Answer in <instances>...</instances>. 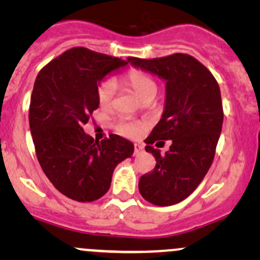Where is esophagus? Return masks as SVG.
Here are the masks:
<instances>
[{"label":"esophagus","instance_id":"obj_1","mask_svg":"<svg viewBox=\"0 0 260 260\" xmlns=\"http://www.w3.org/2000/svg\"><path fill=\"white\" fill-rule=\"evenodd\" d=\"M142 151H143V147H142V145H139V144H134V155H136V156H137V155H139L140 153H142Z\"/></svg>","mask_w":260,"mask_h":260}]
</instances>
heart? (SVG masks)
I'll use <instances>...</instances> for the list:
<instances>
[{
  "label": "heart",
  "mask_w": 260,
  "mask_h": 260,
  "mask_svg": "<svg viewBox=\"0 0 260 260\" xmlns=\"http://www.w3.org/2000/svg\"><path fill=\"white\" fill-rule=\"evenodd\" d=\"M124 80L142 100L147 99L149 96H155V94H156V83L147 73L140 72V71H131L124 77ZM115 92L116 84L113 80L106 79L103 83H100L99 88H98V101H99L100 106L109 107L111 105L113 98H115ZM116 129L122 136L128 137V138H136L142 134L143 124L139 122L121 121L116 126Z\"/></svg>",
  "instance_id": "obj_1"
}]
</instances>
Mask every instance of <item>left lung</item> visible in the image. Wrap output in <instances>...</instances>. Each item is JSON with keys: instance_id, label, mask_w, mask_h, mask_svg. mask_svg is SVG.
Instances as JSON below:
<instances>
[{"instance_id": "left-lung-1", "label": "left lung", "mask_w": 260, "mask_h": 260, "mask_svg": "<svg viewBox=\"0 0 260 260\" xmlns=\"http://www.w3.org/2000/svg\"><path fill=\"white\" fill-rule=\"evenodd\" d=\"M127 59L166 83L162 116L145 147L156 165L140 177L139 192L159 207L177 204L194 192L213 164L223 121L219 84L205 66L184 53ZM157 140H172L165 155L151 147Z\"/></svg>"}]
</instances>
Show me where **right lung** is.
Segmentation results:
<instances>
[{"instance_id": "1", "label": "right lung", "mask_w": 260, "mask_h": 260, "mask_svg": "<svg viewBox=\"0 0 260 260\" xmlns=\"http://www.w3.org/2000/svg\"><path fill=\"white\" fill-rule=\"evenodd\" d=\"M126 64L73 47L45 66L35 79L29 126L39 164L56 189L73 201L101 198L111 186L113 170L134 151L133 143L117 134L99 142L83 129L99 107L100 82Z\"/></svg>"}]
</instances>
